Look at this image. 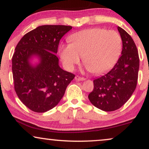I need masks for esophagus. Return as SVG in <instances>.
<instances>
[{"label":"esophagus","instance_id":"esophagus-1","mask_svg":"<svg viewBox=\"0 0 149 149\" xmlns=\"http://www.w3.org/2000/svg\"><path fill=\"white\" fill-rule=\"evenodd\" d=\"M75 80H76L77 81H85V79L83 78V77H80L79 76H76L75 77Z\"/></svg>","mask_w":149,"mask_h":149}]
</instances>
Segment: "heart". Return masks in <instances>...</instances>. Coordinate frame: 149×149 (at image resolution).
<instances>
[{
  "label": "heart",
  "mask_w": 149,
  "mask_h": 149,
  "mask_svg": "<svg viewBox=\"0 0 149 149\" xmlns=\"http://www.w3.org/2000/svg\"><path fill=\"white\" fill-rule=\"evenodd\" d=\"M69 40L70 44L62 45L59 49L62 64L68 70L79 64L81 56L90 72H106L117 62L122 49L121 36L114 30L87 29L73 34Z\"/></svg>",
  "instance_id": "b5f03b06"
}]
</instances>
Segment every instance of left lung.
<instances>
[{
  "label": "left lung",
  "mask_w": 149,
  "mask_h": 149,
  "mask_svg": "<svg viewBox=\"0 0 149 149\" xmlns=\"http://www.w3.org/2000/svg\"><path fill=\"white\" fill-rule=\"evenodd\" d=\"M122 40L121 56L113 68L93 80V90L88 98L91 103L104 111L121 108L135 90L139 70V56L135 42L125 30L117 27Z\"/></svg>",
  "instance_id": "obj_1"
}]
</instances>
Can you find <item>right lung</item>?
Returning a JSON list of instances; mask_svg holds the SVG:
<instances>
[{"instance_id":"1","label":"right lung","mask_w":149,"mask_h":149,"mask_svg":"<svg viewBox=\"0 0 149 149\" xmlns=\"http://www.w3.org/2000/svg\"><path fill=\"white\" fill-rule=\"evenodd\" d=\"M71 29L70 26H40L16 46L12 58L14 87L20 100L32 111L45 113L54 108L74 78L60 68L56 56L60 39Z\"/></svg>"}]
</instances>
